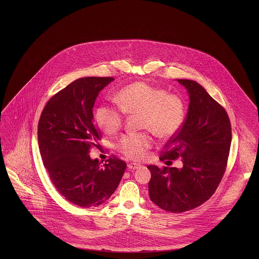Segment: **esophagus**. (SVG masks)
Segmentation results:
<instances>
[{
	"mask_svg": "<svg viewBox=\"0 0 259 259\" xmlns=\"http://www.w3.org/2000/svg\"><path fill=\"white\" fill-rule=\"evenodd\" d=\"M127 167H128V169L129 170H136V169H138L139 167H140V165L138 164V163H129V164L127 165Z\"/></svg>",
	"mask_w": 259,
	"mask_h": 259,
	"instance_id": "esophagus-1",
	"label": "esophagus"
}]
</instances>
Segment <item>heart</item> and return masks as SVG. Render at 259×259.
Masks as SVG:
<instances>
[{"label":"heart","instance_id":"1","mask_svg":"<svg viewBox=\"0 0 259 259\" xmlns=\"http://www.w3.org/2000/svg\"><path fill=\"white\" fill-rule=\"evenodd\" d=\"M116 100L119 108L102 104L95 112V120L104 133L118 132L123 124V113L141 115V128L149 130L161 140L177 135L185 120L186 106L181 96L144 81L122 88ZM152 145L153 139L148 133L128 134L118 141L117 147L125 157L138 160L146 156Z\"/></svg>","mask_w":259,"mask_h":259}]
</instances>
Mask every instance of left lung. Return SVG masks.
Here are the masks:
<instances>
[{"mask_svg": "<svg viewBox=\"0 0 259 259\" xmlns=\"http://www.w3.org/2000/svg\"><path fill=\"white\" fill-rule=\"evenodd\" d=\"M189 94L188 113L177 135L165 144L159 159L181 157L182 168L148 165L150 199L162 210H193L213 195L227 167L232 128L227 112L191 79H178Z\"/></svg>", "mask_w": 259, "mask_h": 259, "instance_id": "8db88e82", "label": "left lung"}]
</instances>
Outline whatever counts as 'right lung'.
<instances>
[{
	"mask_svg": "<svg viewBox=\"0 0 259 259\" xmlns=\"http://www.w3.org/2000/svg\"><path fill=\"white\" fill-rule=\"evenodd\" d=\"M112 80H74L47 102L38 123L39 153L50 181L66 200L83 208L109 199L126 169L125 162L115 156L102 165L88 155L102 138L93 119L95 101Z\"/></svg>",
	"mask_w": 259,
	"mask_h": 259,
	"instance_id": "obj_1",
	"label": "right lung"
}]
</instances>
